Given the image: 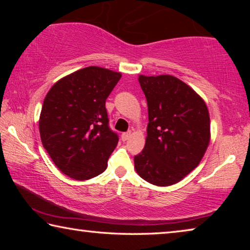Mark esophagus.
<instances>
[{"label": "esophagus", "instance_id": "34e87169", "mask_svg": "<svg viewBox=\"0 0 250 250\" xmlns=\"http://www.w3.org/2000/svg\"><path fill=\"white\" fill-rule=\"evenodd\" d=\"M130 137H131V131H128V132H125V133L121 134V140L126 141Z\"/></svg>", "mask_w": 250, "mask_h": 250}]
</instances>
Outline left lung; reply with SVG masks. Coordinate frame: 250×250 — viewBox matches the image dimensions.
I'll list each match as a JSON object with an SVG mask.
<instances>
[{
    "label": "left lung",
    "mask_w": 250,
    "mask_h": 250,
    "mask_svg": "<svg viewBox=\"0 0 250 250\" xmlns=\"http://www.w3.org/2000/svg\"><path fill=\"white\" fill-rule=\"evenodd\" d=\"M147 103L146 146L134 156L135 171L158 186L180 182L192 172L209 143V115L191 87L170 75L139 76Z\"/></svg>",
    "instance_id": "1"
}]
</instances>
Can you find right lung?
<instances>
[{
    "label": "right lung",
    "mask_w": 250,
    "mask_h": 250,
    "mask_svg": "<svg viewBox=\"0 0 250 250\" xmlns=\"http://www.w3.org/2000/svg\"><path fill=\"white\" fill-rule=\"evenodd\" d=\"M120 78L116 71L86 67L58 80L45 97L42 143L71 179L89 180L107 168L119 137L109 126L105 100Z\"/></svg>",
    "instance_id": "1"
}]
</instances>
